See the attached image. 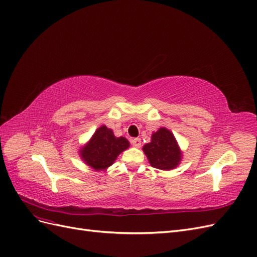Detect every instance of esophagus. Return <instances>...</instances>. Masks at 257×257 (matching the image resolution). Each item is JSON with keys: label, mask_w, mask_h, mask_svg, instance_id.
Here are the masks:
<instances>
[{"label": "esophagus", "mask_w": 257, "mask_h": 257, "mask_svg": "<svg viewBox=\"0 0 257 257\" xmlns=\"http://www.w3.org/2000/svg\"><path fill=\"white\" fill-rule=\"evenodd\" d=\"M132 145H133L136 148H141V146H142V139L141 138L132 139Z\"/></svg>", "instance_id": "obj_1"}]
</instances>
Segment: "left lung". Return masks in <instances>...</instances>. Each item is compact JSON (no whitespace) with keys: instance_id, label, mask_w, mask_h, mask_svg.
<instances>
[{"instance_id":"8db88e82","label":"left lung","mask_w":257,"mask_h":257,"mask_svg":"<svg viewBox=\"0 0 257 257\" xmlns=\"http://www.w3.org/2000/svg\"><path fill=\"white\" fill-rule=\"evenodd\" d=\"M150 165L161 170H172L182 161V151L172 131L161 127L154 132L151 142L143 147Z\"/></svg>"}]
</instances>
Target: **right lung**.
Here are the masks:
<instances>
[{
	"mask_svg": "<svg viewBox=\"0 0 257 257\" xmlns=\"http://www.w3.org/2000/svg\"><path fill=\"white\" fill-rule=\"evenodd\" d=\"M130 147L125 137H115L111 128L99 126L90 141L79 149L81 160L95 172H103L111 166L119 154Z\"/></svg>",
	"mask_w": 257,
	"mask_h": 257,
	"instance_id": "add662e5",
	"label": "right lung"
}]
</instances>
